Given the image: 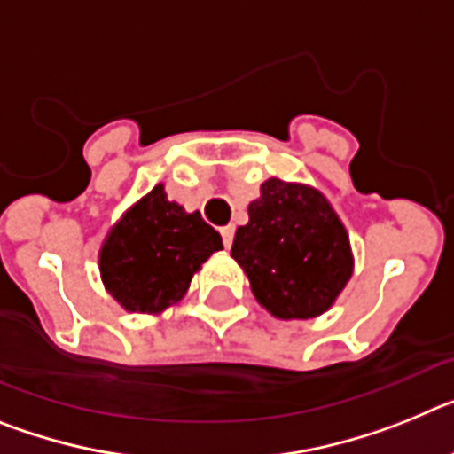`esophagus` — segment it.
Here are the masks:
<instances>
[{"label":"esophagus","instance_id":"obj_1","mask_svg":"<svg viewBox=\"0 0 454 454\" xmlns=\"http://www.w3.org/2000/svg\"><path fill=\"white\" fill-rule=\"evenodd\" d=\"M220 236H223L224 247H231V240H234V224H227V227H220Z\"/></svg>","mask_w":454,"mask_h":454}]
</instances>
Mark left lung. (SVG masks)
<instances>
[{
	"label": "left lung",
	"mask_w": 454,
	"mask_h": 454,
	"mask_svg": "<svg viewBox=\"0 0 454 454\" xmlns=\"http://www.w3.org/2000/svg\"><path fill=\"white\" fill-rule=\"evenodd\" d=\"M236 230L231 256L259 304L277 318H314L332 307L352 275L350 239L316 188L268 179Z\"/></svg>",
	"instance_id": "left-lung-1"
}]
</instances>
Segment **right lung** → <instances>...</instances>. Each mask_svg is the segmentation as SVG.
Masks as SVG:
<instances>
[{
  "mask_svg": "<svg viewBox=\"0 0 454 454\" xmlns=\"http://www.w3.org/2000/svg\"><path fill=\"white\" fill-rule=\"evenodd\" d=\"M218 250V231L154 186L106 236L99 270L106 291L127 311L159 314L182 300L192 275Z\"/></svg>",
  "mask_w": 454,
  "mask_h": 454,
  "instance_id": "obj_1",
  "label": "right lung"
}]
</instances>
